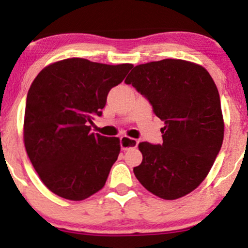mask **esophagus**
I'll use <instances>...</instances> for the list:
<instances>
[{
  "label": "esophagus",
  "instance_id": "obj_1",
  "mask_svg": "<svg viewBox=\"0 0 248 248\" xmlns=\"http://www.w3.org/2000/svg\"><path fill=\"white\" fill-rule=\"evenodd\" d=\"M121 149L122 150H128L130 148H136L139 144V141L135 140V139L128 138V136H122L120 140Z\"/></svg>",
  "mask_w": 248,
  "mask_h": 248
}]
</instances>
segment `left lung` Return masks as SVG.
Instances as JSON below:
<instances>
[{
  "instance_id": "obj_1",
  "label": "left lung",
  "mask_w": 248,
  "mask_h": 248,
  "mask_svg": "<svg viewBox=\"0 0 248 248\" xmlns=\"http://www.w3.org/2000/svg\"><path fill=\"white\" fill-rule=\"evenodd\" d=\"M153 105L164 121L162 146L140 142L139 182L162 199L183 197L205 179L224 140L219 93L202 65L163 59L135 66L124 80Z\"/></svg>"
}]
</instances>
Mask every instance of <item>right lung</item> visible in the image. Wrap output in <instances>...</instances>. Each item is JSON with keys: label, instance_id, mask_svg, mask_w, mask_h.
I'll return each mask as SVG.
<instances>
[{"label": "right lung", "instance_id": "obj_1", "mask_svg": "<svg viewBox=\"0 0 248 248\" xmlns=\"http://www.w3.org/2000/svg\"><path fill=\"white\" fill-rule=\"evenodd\" d=\"M132 64L107 65L67 58L47 65L29 88L25 105V150L51 192L82 201L104 187L120 154L119 138L91 132L107 94Z\"/></svg>", "mask_w": 248, "mask_h": 248}]
</instances>
